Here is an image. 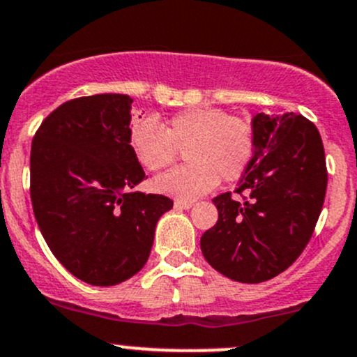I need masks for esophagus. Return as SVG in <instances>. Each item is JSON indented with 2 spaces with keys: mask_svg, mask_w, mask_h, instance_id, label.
<instances>
[{
  "mask_svg": "<svg viewBox=\"0 0 357 357\" xmlns=\"http://www.w3.org/2000/svg\"><path fill=\"white\" fill-rule=\"evenodd\" d=\"M193 206L191 202H174V208L176 210H190Z\"/></svg>",
  "mask_w": 357,
  "mask_h": 357,
  "instance_id": "obj_1",
  "label": "esophagus"
}]
</instances>
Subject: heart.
Returning <instances> with one entry per match:
<instances>
[{"mask_svg": "<svg viewBox=\"0 0 357 357\" xmlns=\"http://www.w3.org/2000/svg\"><path fill=\"white\" fill-rule=\"evenodd\" d=\"M130 147L149 171L169 166L183 152L188 164L158 176L152 186L178 202H193L213 190L220 176L236 181L248 171L256 134L249 121L225 109L195 107L176 113L162 127L154 119L135 120Z\"/></svg>", "mask_w": 357, "mask_h": 357, "instance_id": "1", "label": "heart"}]
</instances>
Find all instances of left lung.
<instances>
[{"instance_id": "1", "label": "left lung", "mask_w": 357, "mask_h": 357, "mask_svg": "<svg viewBox=\"0 0 357 357\" xmlns=\"http://www.w3.org/2000/svg\"><path fill=\"white\" fill-rule=\"evenodd\" d=\"M256 151L236 193L213 199L218 220L202 236L205 259L238 283H262L303 252L327 190L324 144L310 120L296 113L252 119Z\"/></svg>"}]
</instances>
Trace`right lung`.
<instances>
[{
	"label": "right lung",
	"mask_w": 357,
	"mask_h": 357,
	"mask_svg": "<svg viewBox=\"0 0 357 357\" xmlns=\"http://www.w3.org/2000/svg\"><path fill=\"white\" fill-rule=\"evenodd\" d=\"M132 100L83 96L42 121L30 152L38 229L70 274L113 287L144 268L155 225L172 202L135 190L146 172L130 147Z\"/></svg>",
	"instance_id": "1"
}]
</instances>
